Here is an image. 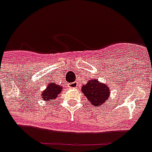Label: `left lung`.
<instances>
[{
  "label": "left lung",
  "instance_id": "left-lung-1",
  "mask_svg": "<svg viewBox=\"0 0 152 152\" xmlns=\"http://www.w3.org/2000/svg\"><path fill=\"white\" fill-rule=\"evenodd\" d=\"M82 91L88 99L89 102L94 107L104 104L110 96L109 86L99 83L96 79L89 81L86 85H83L82 86Z\"/></svg>",
  "mask_w": 152,
  "mask_h": 152
}]
</instances>
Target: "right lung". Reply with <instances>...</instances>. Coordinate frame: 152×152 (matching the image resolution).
Instances as JSON below:
<instances>
[{
	"mask_svg": "<svg viewBox=\"0 0 152 152\" xmlns=\"http://www.w3.org/2000/svg\"><path fill=\"white\" fill-rule=\"evenodd\" d=\"M62 87L61 86L56 84L55 83H51L46 86V89L43 91L42 94V99L45 101H51L58 98V94L61 92Z\"/></svg>",
	"mask_w": 152,
	"mask_h": 152,
	"instance_id": "obj_1",
	"label": "right lung"
}]
</instances>
